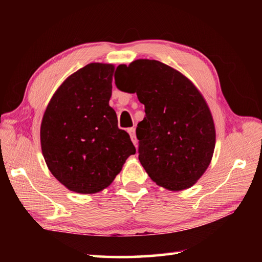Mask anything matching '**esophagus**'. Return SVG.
<instances>
[{
	"instance_id": "obj_1",
	"label": "esophagus",
	"mask_w": 262,
	"mask_h": 262,
	"mask_svg": "<svg viewBox=\"0 0 262 262\" xmlns=\"http://www.w3.org/2000/svg\"><path fill=\"white\" fill-rule=\"evenodd\" d=\"M128 132H129V134H130V138H131V141L133 142V144L137 146L138 140H137V137H136V129H134V128H130V129H128Z\"/></svg>"
}]
</instances>
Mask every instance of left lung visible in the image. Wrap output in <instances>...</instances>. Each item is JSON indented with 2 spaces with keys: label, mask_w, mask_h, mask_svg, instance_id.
Listing matches in <instances>:
<instances>
[{
  "label": "left lung",
  "mask_w": 262,
  "mask_h": 262,
  "mask_svg": "<svg viewBox=\"0 0 262 262\" xmlns=\"http://www.w3.org/2000/svg\"><path fill=\"white\" fill-rule=\"evenodd\" d=\"M117 71L122 76L118 89L137 93L145 107L137 138L147 175L171 191L192 187L215 147V125L202 94L187 76L156 60L139 59Z\"/></svg>",
  "instance_id": "8db88e82"
}]
</instances>
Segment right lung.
I'll return each mask as SVG.
<instances>
[{"label":"right lung","mask_w":262,"mask_h":262,"mask_svg":"<svg viewBox=\"0 0 262 262\" xmlns=\"http://www.w3.org/2000/svg\"><path fill=\"white\" fill-rule=\"evenodd\" d=\"M114 64L90 63L55 91L42 117L40 143L52 175L69 190L92 194L107 188L136 154L118 128L112 97Z\"/></svg>","instance_id":"right-lung-1"}]
</instances>
